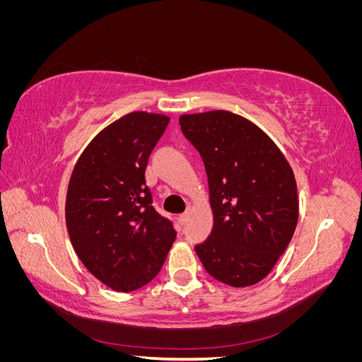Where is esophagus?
Masks as SVG:
<instances>
[{"label": "esophagus", "mask_w": 362, "mask_h": 362, "mask_svg": "<svg viewBox=\"0 0 362 362\" xmlns=\"http://www.w3.org/2000/svg\"><path fill=\"white\" fill-rule=\"evenodd\" d=\"M187 218H189V213H182V214L178 216V222H180L181 225H184L185 222H187Z\"/></svg>", "instance_id": "obj_1"}]
</instances>
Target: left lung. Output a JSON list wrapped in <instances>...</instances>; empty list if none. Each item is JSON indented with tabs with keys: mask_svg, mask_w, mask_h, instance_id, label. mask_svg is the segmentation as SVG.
I'll return each instance as SVG.
<instances>
[{
	"mask_svg": "<svg viewBox=\"0 0 362 362\" xmlns=\"http://www.w3.org/2000/svg\"><path fill=\"white\" fill-rule=\"evenodd\" d=\"M180 125L202 157L214 218L196 254L214 279L254 286L276 264L298 225L290 164L264 131L231 112L182 115Z\"/></svg>",
	"mask_w": 362,
	"mask_h": 362,
	"instance_id": "obj_1",
	"label": "left lung"
}]
</instances>
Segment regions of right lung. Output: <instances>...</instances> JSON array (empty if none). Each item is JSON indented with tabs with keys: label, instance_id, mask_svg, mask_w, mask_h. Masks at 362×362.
Listing matches in <instances>:
<instances>
[{
	"label": "right lung",
	"instance_id": "obj_1",
	"mask_svg": "<svg viewBox=\"0 0 362 362\" xmlns=\"http://www.w3.org/2000/svg\"><path fill=\"white\" fill-rule=\"evenodd\" d=\"M169 117L133 112L84 149L71 175L66 226L86 269L107 287L128 293L161 270L177 238L152 205L145 170Z\"/></svg>",
	"mask_w": 362,
	"mask_h": 362
}]
</instances>
